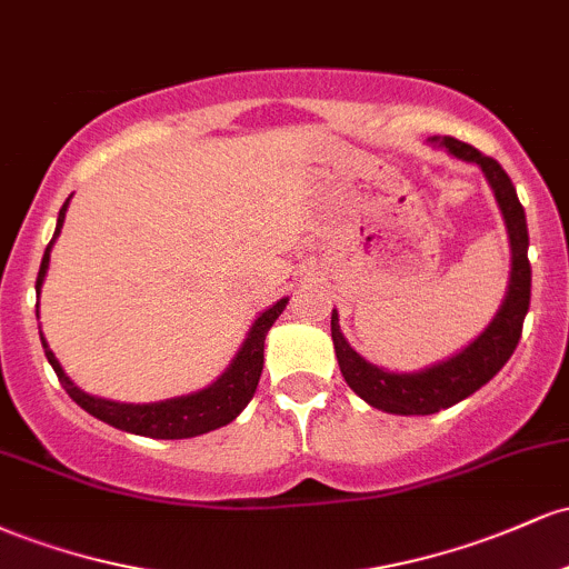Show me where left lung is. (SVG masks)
Wrapping results in <instances>:
<instances>
[{"instance_id":"1","label":"left lung","mask_w":569,"mask_h":569,"mask_svg":"<svg viewBox=\"0 0 569 569\" xmlns=\"http://www.w3.org/2000/svg\"><path fill=\"white\" fill-rule=\"evenodd\" d=\"M428 141L433 147L447 149V154H452V158L476 162L481 168L489 187H492L495 200H498L502 224H506L508 246H511V272H508L506 297H502L487 329L460 352L420 371H388L369 363L361 352L350 348L342 329H339V312L331 310V339H335V352L345 382L369 407L388 411V415H436V411L455 407L462 398L476 393L481 385H487L506 367V361L519 345L521 323L530 310L532 270L530 259H527L530 234H527L525 208L516 198L508 173L502 171L498 160L485 158L471 143L457 141L452 136H443V139L433 136Z\"/></svg>"}]
</instances>
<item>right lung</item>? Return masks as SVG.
Masks as SVG:
<instances>
[{
	"label": "right lung",
	"mask_w": 569,
	"mask_h": 569,
	"mask_svg": "<svg viewBox=\"0 0 569 569\" xmlns=\"http://www.w3.org/2000/svg\"><path fill=\"white\" fill-rule=\"evenodd\" d=\"M69 200L63 202V208L58 211L53 240H50L48 248H44V257H42V264H39V276H37V297L39 291H42L44 276H48L50 251H53L56 238L61 234ZM286 302H289V297L278 299L276 305L267 307L264 312H259L257 321H253L251 329H248L240 350L234 352L230 367L221 371L208 388L194 390V393H187V396L166 398V401H154V403H122V401H112V398L84 393V390H80L69 380V375L63 371L61 363H58L56 352L50 350L48 339H44L42 331H39V339H42L44 356H48L50 367H53L58 380H61L63 390L71 396V401L80 403V407L88 411V415H93L96 420L107 422V426H112L117 430H126V433L147 436V439H192V436H202L208 433V430L227 426V422H232L234 417L248 407V401H251L253 393H257L259 377H262L264 337L267 331H270V326L278 321L280 312L286 310ZM37 318H39V310H37Z\"/></svg>",
	"instance_id": "obj_1"
}]
</instances>
